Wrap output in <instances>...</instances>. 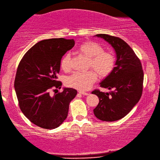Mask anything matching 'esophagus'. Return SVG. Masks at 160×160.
I'll return each instance as SVG.
<instances>
[{
	"mask_svg": "<svg viewBox=\"0 0 160 160\" xmlns=\"http://www.w3.org/2000/svg\"><path fill=\"white\" fill-rule=\"evenodd\" d=\"M79 92L81 94H83V95H88V92H84V91H82V90H80L79 91Z\"/></svg>",
	"mask_w": 160,
	"mask_h": 160,
	"instance_id": "1",
	"label": "esophagus"
}]
</instances>
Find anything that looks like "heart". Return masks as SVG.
I'll list each match as a JSON object with an SVG mask.
<instances>
[{
    "mask_svg": "<svg viewBox=\"0 0 160 160\" xmlns=\"http://www.w3.org/2000/svg\"><path fill=\"white\" fill-rule=\"evenodd\" d=\"M78 51L89 58L88 67L92 68L100 77H106L112 72L115 66L116 57L112 52L104 51L100 44L94 41H86L79 45ZM61 68L64 71L70 68V55L65 54L61 61ZM97 79V74L94 70L76 72L68 78V86L78 90H88Z\"/></svg>",
    "mask_w": 160,
    "mask_h": 160,
    "instance_id": "b5f03b06",
    "label": "heart"
}]
</instances>
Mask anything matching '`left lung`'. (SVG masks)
I'll return each mask as SVG.
<instances>
[{"label":"left lung","instance_id":"obj_1","mask_svg":"<svg viewBox=\"0 0 160 160\" xmlns=\"http://www.w3.org/2000/svg\"><path fill=\"white\" fill-rule=\"evenodd\" d=\"M95 37L111 45L117 60L112 72L99 83L102 88L111 91L103 92L94 90L92 92L99 99L94 114L102 121H117L128 115L141 98L144 72L139 58L122 38L105 34Z\"/></svg>","mask_w":160,"mask_h":160}]
</instances>
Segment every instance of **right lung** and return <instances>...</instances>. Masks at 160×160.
Here are the masks:
<instances>
[{"instance_id":"1","label":"right lung","mask_w":160,"mask_h":160,"mask_svg":"<svg viewBox=\"0 0 160 160\" xmlns=\"http://www.w3.org/2000/svg\"><path fill=\"white\" fill-rule=\"evenodd\" d=\"M74 45V39H45L32 46L19 63L14 81L19 107L32 123L42 128L59 126L77 94L69 88L54 95L50 94L52 88L61 89L62 83L57 75L61 58Z\"/></svg>"}]
</instances>
